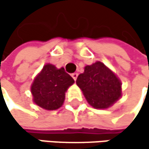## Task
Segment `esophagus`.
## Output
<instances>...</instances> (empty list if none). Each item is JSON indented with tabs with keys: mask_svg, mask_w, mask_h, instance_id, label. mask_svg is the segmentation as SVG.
<instances>
[{
	"mask_svg": "<svg viewBox=\"0 0 149 149\" xmlns=\"http://www.w3.org/2000/svg\"><path fill=\"white\" fill-rule=\"evenodd\" d=\"M71 77L73 78L74 80H76L77 78H78V73H76V72H75V73H72V74H71Z\"/></svg>",
	"mask_w": 149,
	"mask_h": 149,
	"instance_id": "1",
	"label": "esophagus"
}]
</instances>
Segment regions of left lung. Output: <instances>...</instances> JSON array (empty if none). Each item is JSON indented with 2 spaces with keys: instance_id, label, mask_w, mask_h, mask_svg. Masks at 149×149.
I'll return each instance as SVG.
<instances>
[{
  "instance_id": "8db88e82",
  "label": "left lung",
  "mask_w": 149,
  "mask_h": 149,
  "mask_svg": "<svg viewBox=\"0 0 149 149\" xmlns=\"http://www.w3.org/2000/svg\"><path fill=\"white\" fill-rule=\"evenodd\" d=\"M76 83L95 109H107L122 96L121 80L101 61L86 66Z\"/></svg>"
}]
</instances>
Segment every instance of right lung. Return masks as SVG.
<instances>
[{"mask_svg": "<svg viewBox=\"0 0 149 149\" xmlns=\"http://www.w3.org/2000/svg\"><path fill=\"white\" fill-rule=\"evenodd\" d=\"M73 83L74 79L65 72L64 68L57 69L47 63L31 85L33 101L43 109L56 110L63 104L65 93Z\"/></svg>", "mask_w": 149, "mask_h": 149, "instance_id": "obj_1", "label": "right lung"}]
</instances>
